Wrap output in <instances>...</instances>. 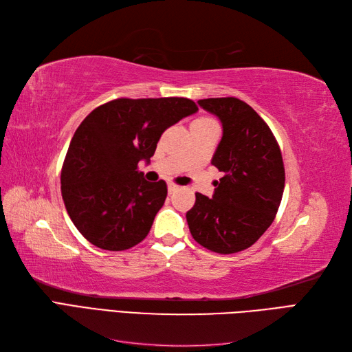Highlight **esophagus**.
<instances>
[{
  "instance_id": "34e87169",
  "label": "esophagus",
  "mask_w": 352,
  "mask_h": 352,
  "mask_svg": "<svg viewBox=\"0 0 352 352\" xmlns=\"http://www.w3.org/2000/svg\"><path fill=\"white\" fill-rule=\"evenodd\" d=\"M179 188H180L179 185H176V184H173V182H170V184H168V192L173 194V192H176V190H177Z\"/></svg>"
}]
</instances>
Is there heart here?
Segmentation results:
<instances>
[{
	"instance_id": "b5f03b06",
	"label": "heart",
	"mask_w": 352,
	"mask_h": 352,
	"mask_svg": "<svg viewBox=\"0 0 352 352\" xmlns=\"http://www.w3.org/2000/svg\"><path fill=\"white\" fill-rule=\"evenodd\" d=\"M201 119H208V117H201Z\"/></svg>"
}]
</instances>
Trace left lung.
<instances>
[{
  "mask_svg": "<svg viewBox=\"0 0 352 352\" xmlns=\"http://www.w3.org/2000/svg\"><path fill=\"white\" fill-rule=\"evenodd\" d=\"M198 104L223 124L211 164L225 176L216 182L212 198L195 194L188 226L204 248L235 254L257 242L279 210L285 188L280 146L269 124L242 100L207 98Z\"/></svg>",
  "mask_w": 352,
  "mask_h": 352,
  "instance_id": "1",
  "label": "left lung"
}]
</instances>
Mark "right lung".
Listing matches in <instances>:
<instances>
[{"instance_id": "1", "label": "right lung", "mask_w": 352, "mask_h": 352, "mask_svg": "<svg viewBox=\"0 0 352 352\" xmlns=\"http://www.w3.org/2000/svg\"><path fill=\"white\" fill-rule=\"evenodd\" d=\"M198 110L188 98H117L91 111L74 132L61 167V195L73 225L95 247L124 251L146 238L167 197L146 182L160 136Z\"/></svg>"}]
</instances>
